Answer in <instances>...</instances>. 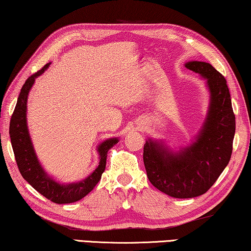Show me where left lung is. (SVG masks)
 <instances>
[{
  "label": "left lung",
  "instance_id": "1",
  "mask_svg": "<svg viewBox=\"0 0 251 251\" xmlns=\"http://www.w3.org/2000/svg\"><path fill=\"white\" fill-rule=\"evenodd\" d=\"M185 67L207 79L210 104L207 118L196 141L179 153L149 140L143 161L149 181L175 199L205 194L229 163L236 120L225 77L212 65L190 61Z\"/></svg>",
  "mask_w": 251,
  "mask_h": 251
}]
</instances>
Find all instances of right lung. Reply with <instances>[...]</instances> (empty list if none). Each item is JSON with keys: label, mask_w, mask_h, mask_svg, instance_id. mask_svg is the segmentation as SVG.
Wrapping results in <instances>:
<instances>
[{"label": "right lung", "mask_w": 251, "mask_h": 251, "mask_svg": "<svg viewBox=\"0 0 251 251\" xmlns=\"http://www.w3.org/2000/svg\"><path fill=\"white\" fill-rule=\"evenodd\" d=\"M48 66L50 64H46L37 73L29 76L22 87L14 112L11 118L10 137L17 168H19L23 178L52 203L68 204L81 200L88 193L94 190L105 169V161H107L109 149L118 143V139L105 140L100 144L98 147L100 156L98 168L83 181L68 184V185H61L50 178V176H48L35 154L27 130V125H26V102H27L28 92L33 86L35 78L45 72Z\"/></svg>", "instance_id": "right-lung-1"}]
</instances>
